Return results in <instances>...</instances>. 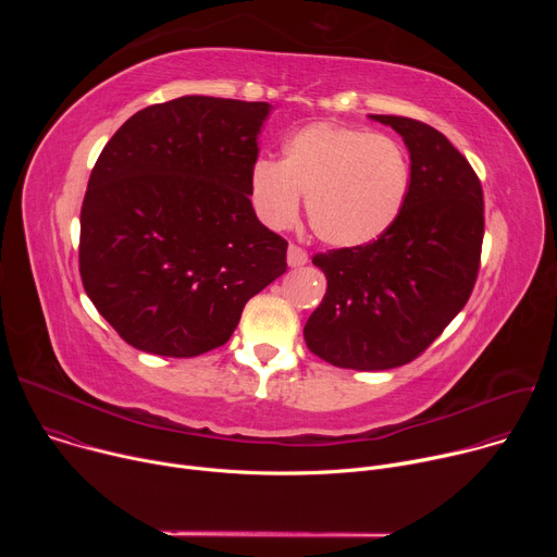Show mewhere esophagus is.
Segmentation results:
<instances>
[{"mask_svg":"<svg viewBox=\"0 0 557 557\" xmlns=\"http://www.w3.org/2000/svg\"><path fill=\"white\" fill-rule=\"evenodd\" d=\"M286 262H288V267H290V269L304 267V264L308 262V253H306L301 247L290 245V247H288V251H286Z\"/></svg>","mask_w":557,"mask_h":557,"instance_id":"obj_1","label":"esophagus"}]
</instances>
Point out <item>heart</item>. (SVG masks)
Instances as JSON below:
<instances>
[{
  "instance_id": "obj_1",
  "label": "heart",
  "mask_w": 557,
  "mask_h": 557,
  "mask_svg": "<svg viewBox=\"0 0 557 557\" xmlns=\"http://www.w3.org/2000/svg\"><path fill=\"white\" fill-rule=\"evenodd\" d=\"M410 181L408 153L394 138L320 121L284 140L280 163L260 158L249 189L269 226L293 224L304 196L312 233L331 247L352 249L379 240L399 220Z\"/></svg>"
}]
</instances>
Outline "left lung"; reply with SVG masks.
Instances as JSON below:
<instances>
[{
  "mask_svg": "<svg viewBox=\"0 0 557 557\" xmlns=\"http://www.w3.org/2000/svg\"><path fill=\"white\" fill-rule=\"evenodd\" d=\"M370 119L410 151L408 202L379 240L312 258L329 288L304 339L337 368L389 370L419 357L467 304L481 264L483 187L438 129L406 116Z\"/></svg>",
  "mask_w": 557,
  "mask_h": 557,
  "instance_id": "1",
  "label": "left lung"
}]
</instances>
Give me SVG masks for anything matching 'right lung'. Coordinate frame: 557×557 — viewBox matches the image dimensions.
I'll list each match as a JSON object with an SVG mask.
<instances>
[{
	"label": "right lung",
	"mask_w": 557,
	"mask_h": 557,
	"mask_svg": "<svg viewBox=\"0 0 557 557\" xmlns=\"http://www.w3.org/2000/svg\"><path fill=\"white\" fill-rule=\"evenodd\" d=\"M273 106L181 97L127 119L82 207L88 297L136 350L198 357L233 335L245 304L286 271V247L249 200Z\"/></svg>",
	"instance_id": "obj_1"
}]
</instances>
